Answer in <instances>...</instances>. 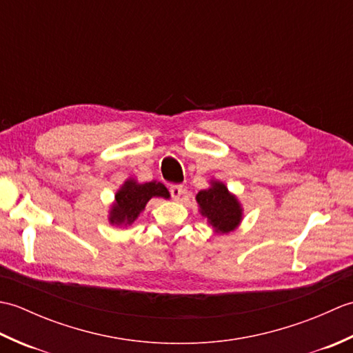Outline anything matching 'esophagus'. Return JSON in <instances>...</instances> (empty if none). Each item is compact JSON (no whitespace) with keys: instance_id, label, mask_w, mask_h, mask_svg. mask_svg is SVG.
<instances>
[{"instance_id":"1","label":"esophagus","mask_w":353,"mask_h":353,"mask_svg":"<svg viewBox=\"0 0 353 353\" xmlns=\"http://www.w3.org/2000/svg\"><path fill=\"white\" fill-rule=\"evenodd\" d=\"M170 192H171V197L174 199V200H179L181 199V196H182V192H183V186L182 185H174V186H171L170 188Z\"/></svg>"}]
</instances>
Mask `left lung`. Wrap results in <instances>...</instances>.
<instances>
[{
	"label": "left lung",
	"mask_w": 353,
	"mask_h": 353,
	"mask_svg": "<svg viewBox=\"0 0 353 353\" xmlns=\"http://www.w3.org/2000/svg\"><path fill=\"white\" fill-rule=\"evenodd\" d=\"M196 200L200 214L211 224L215 234H229L241 224V203L223 182L211 181V186L200 191Z\"/></svg>",
	"instance_id": "1"
}]
</instances>
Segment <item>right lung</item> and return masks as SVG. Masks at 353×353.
I'll return each instance as SVG.
<instances>
[{"label": "right lung", "instance_id": "obj_1", "mask_svg": "<svg viewBox=\"0 0 353 353\" xmlns=\"http://www.w3.org/2000/svg\"><path fill=\"white\" fill-rule=\"evenodd\" d=\"M170 199V192L161 182L138 183L134 179H127L115 194V200L109 209V223L117 228H127L144 211L150 199Z\"/></svg>", "mask_w": 353, "mask_h": 353}]
</instances>
